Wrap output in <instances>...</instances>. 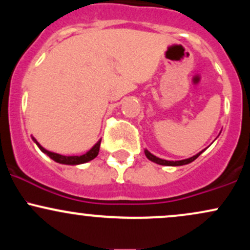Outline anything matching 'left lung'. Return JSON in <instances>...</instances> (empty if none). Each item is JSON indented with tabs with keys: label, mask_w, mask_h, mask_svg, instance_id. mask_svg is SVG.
<instances>
[{
	"label": "left lung",
	"mask_w": 250,
	"mask_h": 250,
	"mask_svg": "<svg viewBox=\"0 0 250 250\" xmlns=\"http://www.w3.org/2000/svg\"><path fill=\"white\" fill-rule=\"evenodd\" d=\"M202 151H203V150H202ZM202 151H200L199 154L194 155L193 157H189V159H186V160H181V161H167V160L159 159V157L154 156L153 154L149 153L147 149H146V150H145V154H146V156H147L148 159L150 160V161L157 163V165H162V166H183V165H188V163L193 162L194 160H196L197 157H199L200 155L202 154Z\"/></svg>",
	"instance_id": "8db88e82"
}]
</instances>
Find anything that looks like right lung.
<instances>
[{"label":"right lung","instance_id":"1","mask_svg":"<svg viewBox=\"0 0 250 250\" xmlns=\"http://www.w3.org/2000/svg\"><path fill=\"white\" fill-rule=\"evenodd\" d=\"M33 140L35 141L37 147L41 149V151H43L44 154H47L51 160H54L55 162L62 163V165H81V163H85V162L90 161V160L95 159V157L97 156V154H99V151H100V145H101V140H100V141L97 142L96 145L90 149V150L87 151L85 154L81 155V156H64V155L51 153V151L43 148L42 146L40 145V143L37 142L35 139H34V137H33Z\"/></svg>","mask_w":250,"mask_h":250}]
</instances>
